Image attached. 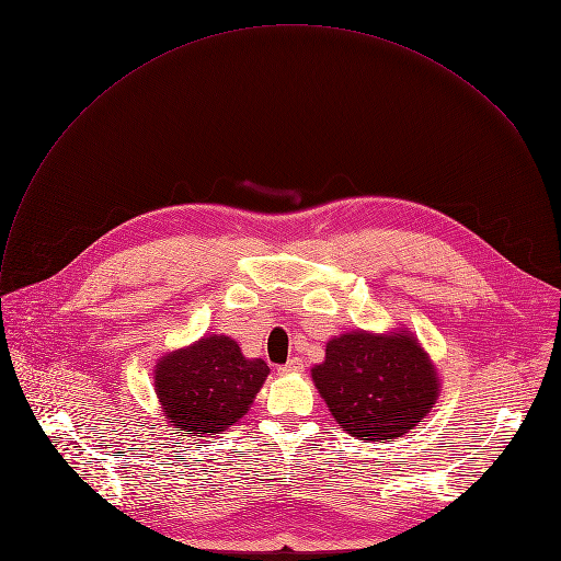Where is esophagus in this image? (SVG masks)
<instances>
[{
  "label": "esophagus",
  "instance_id": "1",
  "mask_svg": "<svg viewBox=\"0 0 561 561\" xmlns=\"http://www.w3.org/2000/svg\"><path fill=\"white\" fill-rule=\"evenodd\" d=\"M301 370H304V362L299 357H290L284 366H279L282 375H295V373H301Z\"/></svg>",
  "mask_w": 561,
  "mask_h": 561
}]
</instances>
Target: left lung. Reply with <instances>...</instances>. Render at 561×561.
Instances as JSON below:
<instances>
[{"label":"left lung","mask_w":561,"mask_h":561,"mask_svg":"<svg viewBox=\"0 0 561 561\" xmlns=\"http://www.w3.org/2000/svg\"><path fill=\"white\" fill-rule=\"evenodd\" d=\"M310 377L335 422L366 442L411 433L435 409L442 390L437 366L409 329L331 337Z\"/></svg>","instance_id":"obj_1"}]
</instances>
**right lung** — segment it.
Listing matches in <instances>:
<instances>
[{
    "label": "right lung",
    "instance_id": "right-lung-1",
    "mask_svg": "<svg viewBox=\"0 0 561 561\" xmlns=\"http://www.w3.org/2000/svg\"><path fill=\"white\" fill-rule=\"evenodd\" d=\"M268 373L264 359L247 357L232 337L204 335L159 357L152 375L164 420L188 437H206L251 411Z\"/></svg>",
    "mask_w": 561,
    "mask_h": 561
}]
</instances>
